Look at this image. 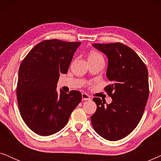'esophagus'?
<instances>
[{
    "label": "esophagus",
    "instance_id": "34e87169",
    "mask_svg": "<svg viewBox=\"0 0 161 161\" xmlns=\"http://www.w3.org/2000/svg\"><path fill=\"white\" fill-rule=\"evenodd\" d=\"M90 100H91V97H90L89 95H88V94L86 93H82V100L86 101Z\"/></svg>",
    "mask_w": 161,
    "mask_h": 161
}]
</instances>
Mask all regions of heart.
I'll return each mask as SVG.
<instances>
[{"instance_id": "b5f03b06", "label": "heart", "mask_w": 161, "mask_h": 161, "mask_svg": "<svg viewBox=\"0 0 161 161\" xmlns=\"http://www.w3.org/2000/svg\"><path fill=\"white\" fill-rule=\"evenodd\" d=\"M97 59H103L102 55L97 51H95V50H91L89 52V56H88V60L92 61L97 60Z\"/></svg>"}]
</instances>
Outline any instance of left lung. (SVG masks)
<instances>
[{
    "label": "left lung",
    "mask_w": 161,
    "mask_h": 161,
    "mask_svg": "<svg viewBox=\"0 0 161 161\" xmlns=\"http://www.w3.org/2000/svg\"><path fill=\"white\" fill-rule=\"evenodd\" d=\"M108 58L107 78L111 82L105 91L112 103L93 98L97 110L91 116L97 133L108 141L126 137L136 128L149 97L148 70L138 54L120 42L94 44Z\"/></svg>",
    "instance_id": "obj_1"
}]
</instances>
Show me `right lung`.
<instances>
[{"mask_svg":"<svg viewBox=\"0 0 161 161\" xmlns=\"http://www.w3.org/2000/svg\"><path fill=\"white\" fill-rule=\"evenodd\" d=\"M79 42L57 39L35 46L19 68L17 98L20 115L35 133L50 136L67 125L72 112L82 99L80 92L56 91L60 73L66 74Z\"/></svg>","mask_w":161,"mask_h":161,"instance_id":"right-lung-1","label":"right lung"}]
</instances>
